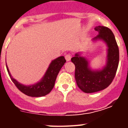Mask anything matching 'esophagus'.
Here are the masks:
<instances>
[{"label": "esophagus", "instance_id": "esophagus-1", "mask_svg": "<svg viewBox=\"0 0 128 128\" xmlns=\"http://www.w3.org/2000/svg\"><path fill=\"white\" fill-rule=\"evenodd\" d=\"M65 58H66V60L67 61H69V60H70V59H71L70 54H68L66 55Z\"/></svg>", "mask_w": 128, "mask_h": 128}]
</instances>
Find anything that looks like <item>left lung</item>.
Segmentation results:
<instances>
[{
  "instance_id": "left-lung-1",
  "label": "left lung",
  "mask_w": 128,
  "mask_h": 128,
  "mask_svg": "<svg viewBox=\"0 0 128 128\" xmlns=\"http://www.w3.org/2000/svg\"><path fill=\"white\" fill-rule=\"evenodd\" d=\"M99 34L93 40L102 39L108 46L107 65L101 70L94 71L89 68L88 62L80 53L75 54L71 60L75 66V78L79 88L86 93L104 90L112 83L119 63V49L112 31L106 26L94 28Z\"/></svg>"
}]
</instances>
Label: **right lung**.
Returning a JSON list of instances; mask_svg holds the SVG:
<instances>
[{
	"label": "right lung",
	"instance_id": "right-lung-1",
	"mask_svg": "<svg viewBox=\"0 0 128 128\" xmlns=\"http://www.w3.org/2000/svg\"><path fill=\"white\" fill-rule=\"evenodd\" d=\"M66 62V60H65L64 56H60L56 60H53L50 65L42 80L34 85L28 86L20 84L16 80L13 78V77L11 76L6 64V66L11 80L21 92L29 96L41 97L45 96L51 92L54 86L58 74Z\"/></svg>",
	"mask_w": 128,
	"mask_h": 128
}]
</instances>
